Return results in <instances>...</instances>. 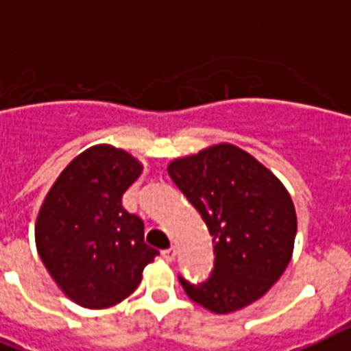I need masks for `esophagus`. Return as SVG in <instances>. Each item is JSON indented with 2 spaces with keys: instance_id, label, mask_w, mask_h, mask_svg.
Instances as JSON below:
<instances>
[{
  "instance_id": "esophagus-1",
  "label": "esophagus",
  "mask_w": 351,
  "mask_h": 351,
  "mask_svg": "<svg viewBox=\"0 0 351 351\" xmlns=\"http://www.w3.org/2000/svg\"><path fill=\"white\" fill-rule=\"evenodd\" d=\"M175 256H176L175 247H169V249L162 250V258L166 259L167 263H171V261H173V259H175Z\"/></svg>"
}]
</instances>
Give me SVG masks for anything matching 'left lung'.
Here are the masks:
<instances>
[{"label":"left lung","mask_w":351,"mask_h":351,"mask_svg":"<svg viewBox=\"0 0 351 351\" xmlns=\"http://www.w3.org/2000/svg\"><path fill=\"white\" fill-rule=\"evenodd\" d=\"M167 173L215 243L209 278L191 283L178 276L185 294L215 314H229L269 292L290 263L298 230L283 184L232 144L178 158Z\"/></svg>","instance_id":"8db88e82"}]
</instances>
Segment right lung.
Segmentation results:
<instances>
[{
    "label": "right lung",
    "mask_w": 351,
    "mask_h": 351,
    "mask_svg": "<svg viewBox=\"0 0 351 351\" xmlns=\"http://www.w3.org/2000/svg\"><path fill=\"white\" fill-rule=\"evenodd\" d=\"M141 173L126 151L93 146L68 164L39 210V258L59 289L84 308L121 303L158 256L144 241V221L122 207Z\"/></svg>",
    "instance_id": "right-lung-1"
}]
</instances>
